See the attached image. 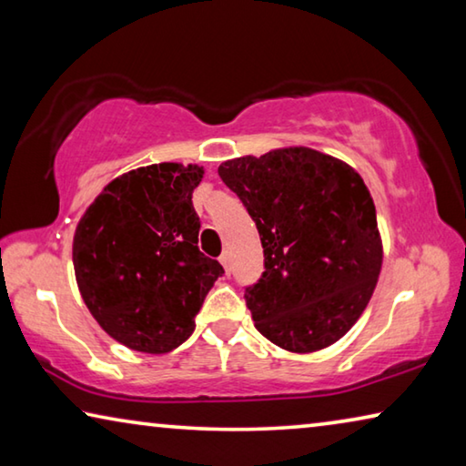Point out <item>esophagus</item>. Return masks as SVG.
<instances>
[{"label":"esophagus","mask_w":466,"mask_h":466,"mask_svg":"<svg viewBox=\"0 0 466 466\" xmlns=\"http://www.w3.org/2000/svg\"><path fill=\"white\" fill-rule=\"evenodd\" d=\"M219 263L224 265V269H226V271H230V252L224 250V252H222V257H219Z\"/></svg>","instance_id":"obj_1"}]
</instances>
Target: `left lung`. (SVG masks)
I'll return each instance as SVG.
<instances>
[{"label":"left lung","mask_w":466,"mask_h":466,"mask_svg":"<svg viewBox=\"0 0 466 466\" xmlns=\"http://www.w3.org/2000/svg\"><path fill=\"white\" fill-rule=\"evenodd\" d=\"M261 236L265 271L244 298L258 333L312 353L339 341L366 310L382 269V238L364 180L339 157L279 147L222 162Z\"/></svg>","instance_id":"left-lung-1"}]
</instances>
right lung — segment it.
Segmentation results:
<instances>
[{
	"mask_svg": "<svg viewBox=\"0 0 466 466\" xmlns=\"http://www.w3.org/2000/svg\"><path fill=\"white\" fill-rule=\"evenodd\" d=\"M201 178L197 164L129 170L77 222V288L98 325L129 350L168 353L185 343L224 273L197 247L201 222L191 199Z\"/></svg>",
	"mask_w": 466,
	"mask_h": 466,
	"instance_id": "right-lung-1",
	"label": "right lung"
}]
</instances>
